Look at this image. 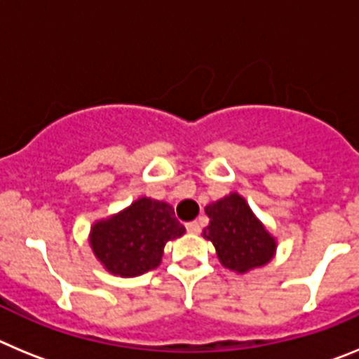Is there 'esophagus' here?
I'll return each mask as SVG.
<instances>
[{
  "mask_svg": "<svg viewBox=\"0 0 359 359\" xmlns=\"http://www.w3.org/2000/svg\"><path fill=\"white\" fill-rule=\"evenodd\" d=\"M187 231H189V233H199V231H201V226H199L198 221H192V223H187Z\"/></svg>",
  "mask_w": 359,
  "mask_h": 359,
  "instance_id": "obj_1",
  "label": "esophagus"
}]
</instances>
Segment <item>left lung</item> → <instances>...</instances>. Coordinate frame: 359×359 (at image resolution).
Masks as SVG:
<instances>
[{
    "label": "left lung",
    "instance_id": "8db88e82",
    "mask_svg": "<svg viewBox=\"0 0 359 359\" xmlns=\"http://www.w3.org/2000/svg\"><path fill=\"white\" fill-rule=\"evenodd\" d=\"M210 217L203 237L215 246L219 262L224 268L246 273L268 264L275 255L277 243L252 208L237 192L224 196L205 208Z\"/></svg>",
    "mask_w": 359,
    "mask_h": 359
}]
</instances>
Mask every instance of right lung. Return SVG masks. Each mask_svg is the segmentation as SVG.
<instances>
[{
    "label": "right lung",
    "mask_w": 359,
    "mask_h": 359,
    "mask_svg": "<svg viewBox=\"0 0 359 359\" xmlns=\"http://www.w3.org/2000/svg\"><path fill=\"white\" fill-rule=\"evenodd\" d=\"M185 233L169 203L140 198L116 215L91 226L90 244L104 268L120 277H138L161 262L165 244Z\"/></svg>",
    "instance_id": "obj_1"
}]
</instances>
